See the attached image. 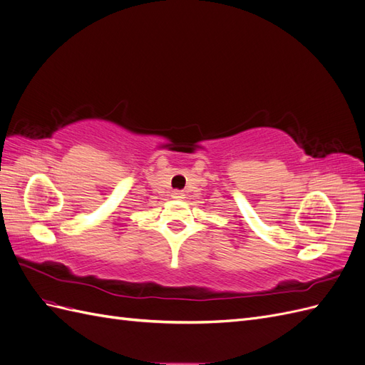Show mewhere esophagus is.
I'll use <instances>...</instances> for the list:
<instances>
[{
  "label": "esophagus",
  "instance_id": "esophagus-1",
  "mask_svg": "<svg viewBox=\"0 0 365 365\" xmlns=\"http://www.w3.org/2000/svg\"><path fill=\"white\" fill-rule=\"evenodd\" d=\"M170 196H172V200H184V193L180 190H173Z\"/></svg>",
  "mask_w": 365,
  "mask_h": 365
}]
</instances>
